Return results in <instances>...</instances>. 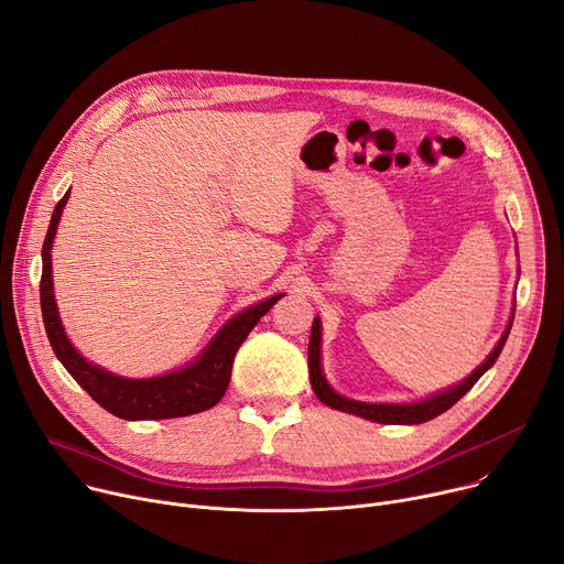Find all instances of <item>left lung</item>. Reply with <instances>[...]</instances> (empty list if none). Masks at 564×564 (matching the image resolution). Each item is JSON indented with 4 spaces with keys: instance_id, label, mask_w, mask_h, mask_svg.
<instances>
[{
    "instance_id": "1",
    "label": "left lung",
    "mask_w": 564,
    "mask_h": 564,
    "mask_svg": "<svg viewBox=\"0 0 564 564\" xmlns=\"http://www.w3.org/2000/svg\"><path fill=\"white\" fill-rule=\"evenodd\" d=\"M512 319H514V315H510L508 328L503 330L501 340L497 343L492 354L487 356L463 383L448 388L444 392H437V394H433L429 399L415 401V403H365V401H354V399L340 397L326 383L324 373H322V358H319L322 324H319V317H315L313 319V330H311V343H308V373H311L313 392L328 408L351 412V415L365 417L369 422H379V424H424V422L442 415V412L452 408L456 401H460L476 386V381L482 377V373L497 362V358H499V354H501V349H503V345L508 340Z\"/></svg>"
}]
</instances>
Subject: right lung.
<instances>
[{"mask_svg": "<svg viewBox=\"0 0 564 564\" xmlns=\"http://www.w3.org/2000/svg\"><path fill=\"white\" fill-rule=\"evenodd\" d=\"M69 191L56 204L50 229L43 245V276H41V308L43 322L50 337V345L69 377L77 381L104 410L120 420H172L195 415V412L213 408L231 381V367L236 351L247 340L249 330L258 324L283 294H274L265 302L245 308L236 317L219 328L210 345L178 371L163 373L154 379H124L118 373H110L93 362H88L77 349H74L63 330L54 283H52V242L56 236L58 219L63 206L67 204Z\"/></svg>", "mask_w": 564, "mask_h": 564, "instance_id": "obj_1", "label": "right lung"}]
</instances>
